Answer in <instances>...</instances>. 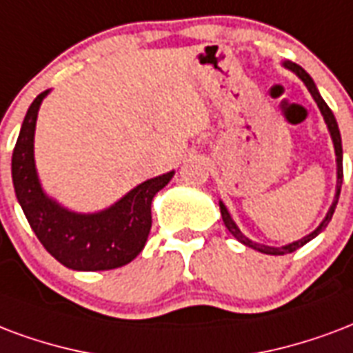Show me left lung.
Returning <instances> with one entry per match:
<instances>
[{"label":"left lung","instance_id":"left-lung-1","mask_svg":"<svg viewBox=\"0 0 353 353\" xmlns=\"http://www.w3.org/2000/svg\"><path fill=\"white\" fill-rule=\"evenodd\" d=\"M284 67H288L290 70H294L297 77L301 78L303 82H305V85H307V90L310 91V95H312V99L316 101V104H318V108H320V112H322L323 119H325V123H327V129H330L331 132V138H333V143H335V153H336V196H335V202H333V205L330 208V211H327V215H325V219H323V223L318 226V228L312 232V234H309L307 237H303V239H299V241L296 243H290V245H286V247H283V249H275V247H263V245H258V243L250 241L249 237H245L241 234V230L237 228L236 223L232 221V216H230L228 210L224 208V203L221 202L219 205H221V215H223V221H224V226L230 230V234L236 237L237 241H241L243 245H247V247H250V249L254 250H260V252H263V254H273V256H281V254H288V252H294V250H297L299 247H303L305 243H309L310 239H314L320 232H322L327 224H330L331 216H333V213H335V208H336V202H339V194H341V185H343V142H341V132H339V125H336V119L335 116H333V112L330 110V106L325 104V101H323L322 97H320V93H318V90H316L314 82H312V78L305 72V69H301L299 65L294 63V61H286L284 63Z\"/></svg>","mask_w":353,"mask_h":353}]
</instances>
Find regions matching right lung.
<instances>
[{
    "label": "right lung",
    "instance_id": "1",
    "mask_svg": "<svg viewBox=\"0 0 353 353\" xmlns=\"http://www.w3.org/2000/svg\"><path fill=\"white\" fill-rule=\"evenodd\" d=\"M43 91L31 103L12 151V183L28 223L43 247L65 268L108 271L132 262L151 230V202L174 172L138 185L110 210L78 215L59 208L41 189L33 161V134Z\"/></svg>",
    "mask_w": 353,
    "mask_h": 353
}]
</instances>
